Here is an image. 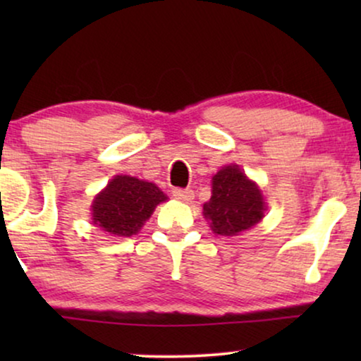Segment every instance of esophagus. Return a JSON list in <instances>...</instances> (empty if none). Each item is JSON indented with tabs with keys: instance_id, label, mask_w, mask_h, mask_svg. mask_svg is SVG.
I'll list each match as a JSON object with an SVG mask.
<instances>
[{
	"instance_id": "1",
	"label": "esophagus",
	"mask_w": 361,
	"mask_h": 361,
	"mask_svg": "<svg viewBox=\"0 0 361 361\" xmlns=\"http://www.w3.org/2000/svg\"><path fill=\"white\" fill-rule=\"evenodd\" d=\"M172 195H174L177 200L190 202L192 199H194V190L192 189H172Z\"/></svg>"
}]
</instances>
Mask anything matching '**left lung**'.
<instances>
[{"instance_id": "left-lung-1", "label": "left lung", "mask_w": 361, "mask_h": 361, "mask_svg": "<svg viewBox=\"0 0 361 361\" xmlns=\"http://www.w3.org/2000/svg\"><path fill=\"white\" fill-rule=\"evenodd\" d=\"M264 210L261 190L238 166H226L214 176L204 215L216 235L235 236L251 228L263 219Z\"/></svg>"}]
</instances>
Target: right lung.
<instances>
[{
  "mask_svg": "<svg viewBox=\"0 0 361 361\" xmlns=\"http://www.w3.org/2000/svg\"><path fill=\"white\" fill-rule=\"evenodd\" d=\"M167 199L152 182L116 176L93 200V221L108 233L131 236L140 231L157 204Z\"/></svg>",
  "mask_w": 361,
  "mask_h": 361,
  "instance_id": "add662e5",
  "label": "right lung"
}]
</instances>
